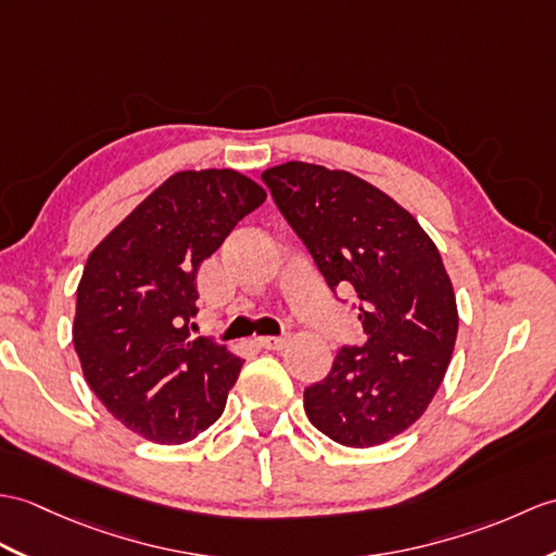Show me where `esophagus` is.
<instances>
[{
	"label": "esophagus",
	"mask_w": 556,
	"mask_h": 556,
	"mask_svg": "<svg viewBox=\"0 0 556 556\" xmlns=\"http://www.w3.org/2000/svg\"><path fill=\"white\" fill-rule=\"evenodd\" d=\"M257 343H261V348H265V351H283L289 343V337H263L257 339Z\"/></svg>",
	"instance_id": "34e87169"
}]
</instances>
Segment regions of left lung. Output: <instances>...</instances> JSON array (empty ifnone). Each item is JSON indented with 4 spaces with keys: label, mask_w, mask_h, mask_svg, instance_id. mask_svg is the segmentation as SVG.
Returning <instances> with one entry per match:
<instances>
[{
    "label": "left lung",
    "mask_w": 556,
    "mask_h": 556,
    "mask_svg": "<svg viewBox=\"0 0 556 556\" xmlns=\"http://www.w3.org/2000/svg\"><path fill=\"white\" fill-rule=\"evenodd\" d=\"M263 182L329 287L351 283L359 299L365 343L305 389V415L345 447L391 441L424 415L453 359L459 315L443 257L415 215L353 173L289 161Z\"/></svg>",
    "instance_id": "8db88e82"
}]
</instances>
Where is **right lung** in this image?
Masks as SVG:
<instances>
[{
    "mask_svg": "<svg viewBox=\"0 0 556 556\" xmlns=\"http://www.w3.org/2000/svg\"><path fill=\"white\" fill-rule=\"evenodd\" d=\"M265 199L261 185L231 167L175 173L87 257L75 353L103 407L151 443L193 441L225 412L243 359L189 337L197 275Z\"/></svg>",
    "mask_w": 556,
    "mask_h": 556,
    "instance_id": "obj_1",
    "label": "right lung"
}]
</instances>
